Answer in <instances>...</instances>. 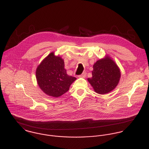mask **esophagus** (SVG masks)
I'll use <instances>...</instances> for the list:
<instances>
[{"label": "esophagus", "instance_id": "esophagus-1", "mask_svg": "<svg viewBox=\"0 0 149 149\" xmlns=\"http://www.w3.org/2000/svg\"><path fill=\"white\" fill-rule=\"evenodd\" d=\"M87 76V73L86 72L83 73L80 76H79V77H81V78H85Z\"/></svg>", "mask_w": 149, "mask_h": 149}]
</instances>
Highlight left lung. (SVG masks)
<instances>
[{
	"label": "left lung",
	"instance_id": "1",
	"mask_svg": "<svg viewBox=\"0 0 149 149\" xmlns=\"http://www.w3.org/2000/svg\"><path fill=\"white\" fill-rule=\"evenodd\" d=\"M92 75L91 78H88V81L95 93L103 95L112 91L117 86L121 72L116 63L107 55L94 64Z\"/></svg>",
	"mask_w": 149,
	"mask_h": 149
}]
</instances>
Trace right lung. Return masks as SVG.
Listing matches in <instances>:
<instances>
[{"label": "right lung", "instance_id": "add662e5", "mask_svg": "<svg viewBox=\"0 0 149 149\" xmlns=\"http://www.w3.org/2000/svg\"><path fill=\"white\" fill-rule=\"evenodd\" d=\"M63 59L54 52L49 54L38 66L36 78L40 88L47 95L58 98L66 93L76 77L68 75Z\"/></svg>", "mask_w": 149, "mask_h": 149}]
</instances>
